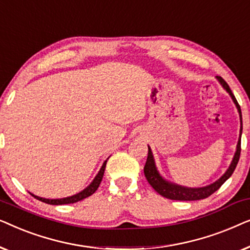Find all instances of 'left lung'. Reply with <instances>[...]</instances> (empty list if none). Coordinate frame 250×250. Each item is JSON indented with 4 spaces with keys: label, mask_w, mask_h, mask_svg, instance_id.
Listing matches in <instances>:
<instances>
[{
    "label": "left lung",
    "mask_w": 250,
    "mask_h": 250,
    "mask_svg": "<svg viewBox=\"0 0 250 250\" xmlns=\"http://www.w3.org/2000/svg\"><path fill=\"white\" fill-rule=\"evenodd\" d=\"M216 80L218 83L222 85V87L224 88L225 91L228 92L229 95H230L232 101L237 107V110L239 112V117H240V133H239V139L237 143V148H235V152L233 158H232V162L229 166V168L225 170V173L222 175L220 179L215 181V182L208 184V186L200 187V188H189L180 186L177 183H173L170 181L166 180L162 174L159 173L158 168L156 166L155 158H153V153L151 151V148L148 146V158H146V163L145 165V175L148 180L150 186H151L153 189H155L157 192H158L160 196L167 198V199L172 200H200L205 199V198L209 197L210 194H213L215 191L218 190L221 188L222 184H223L225 181H227L229 177L232 175V173L234 172L235 167H237V164L239 162V158H240V151H241V134H242V116H241V109L240 105H239L237 99L234 98L233 93H232L231 88L229 87L223 78L220 76H216Z\"/></svg>",
    "instance_id": "8db88e82"
}]
</instances>
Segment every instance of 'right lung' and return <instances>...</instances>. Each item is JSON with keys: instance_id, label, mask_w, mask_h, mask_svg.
<instances>
[{"instance_id": "1", "label": "right lung", "mask_w": 250, "mask_h": 250, "mask_svg": "<svg viewBox=\"0 0 250 250\" xmlns=\"http://www.w3.org/2000/svg\"><path fill=\"white\" fill-rule=\"evenodd\" d=\"M109 158H107L108 160ZM107 160H104V163L102 164L100 170H99L97 175L93 179V181L88 184V186L85 188L84 190H82L81 192H78L76 194H73V196H69V197H66V198H59V199H47V198H42V197H39V196H35V194H33L32 192H29L30 194L34 198H36L37 200L40 201H43V203L45 204H50V205H64V204H74V203H77V201H81L85 199V198L90 197L91 194H93L95 191L98 190L99 186H100L101 181H102V177H104V169H105V164H107Z\"/></svg>"}]
</instances>
